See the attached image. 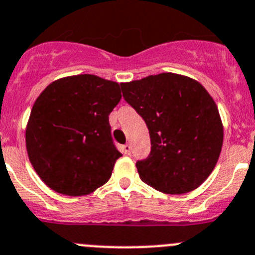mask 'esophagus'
<instances>
[{"instance_id": "1", "label": "esophagus", "mask_w": 255, "mask_h": 255, "mask_svg": "<svg viewBox=\"0 0 255 255\" xmlns=\"http://www.w3.org/2000/svg\"><path fill=\"white\" fill-rule=\"evenodd\" d=\"M122 149H123V153H125V154H130V145L128 144H125L122 147Z\"/></svg>"}]
</instances>
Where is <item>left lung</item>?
<instances>
[{
    "label": "left lung",
    "instance_id": "left-lung-1",
    "mask_svg": "<svg viewBox=\"0 0 255 255\" xmlns=\"http://www.w3.org/2000/svg\"><path fill=\"white\" fill-rule=\"evenodd\" d=\"M121 88L149 130V155L135 164L140 179L165 194L197 189L213 172L223 145L212 96L198 81L170 72L121 83Z\"/></svg>",
    "mask_w": 255,
    "mask_h": 255
}]
</instances>
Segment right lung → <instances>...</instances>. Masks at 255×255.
<instances>
[{
	"label": "right lung",
	"mask_w": 255,
	"mask_h": 255,
	"mask_svg": "<svg viewBox=\"0 0 255 255\" xmlns=\"http://www.w3.org/2000/svg\"><path fill=\"white\" fill-rule=\"evenodd\" d=\"M121 98L120 83L95 75L59 78L42 91L27 122L26 148L47 187L80 197L108 182L122 157L108 121Z\"/></svg>",
	"instance_id": "1"
}]
</instances>
